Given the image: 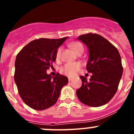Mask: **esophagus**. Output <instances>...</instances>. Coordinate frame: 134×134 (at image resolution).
Segmentation results:
<instances>
[{"mask_svg":"<svg viewBox=\"0 0 134 134\" xmlns=\"http://www.w3.org/2000/svg\"><path fill=\"white\" fill-rule=\"evenodd\" d=\"M72 80V79L71 77H68V81H71V80Z\"/></svg>","mask_w":134,"mask_h":134,"instance_id":"1","label":"esophagus"}]
</instances>
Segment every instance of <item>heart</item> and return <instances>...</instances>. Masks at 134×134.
Listing matches in <instances>:
<instances>
[{
    "mask_svg": "<svg viewBox=\"0 0 134 134\" xmlns=\"http://www.w3.org/2000/svg\"><path fill=\"white\" fill-rule=\"evenodd\" d=\"M70 47L75 54H76L80 49H83L82 45L81 43H79V42H74V43H70ZM61 52L62 48H58L56 52V58L58 59L60 58ZM80 68H81V64L79 62H74V63L66 64L63 67H62L60 70H61L62 72L64 73L66 75L70 76H73L78 72V71L80 69Z\"/></svg>",
    "mask_w": 134,
    "mask_h": 134,
    "instance_id": "b5f03b06",
    "label": "heart"
}]
</instances>
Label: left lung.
<instances>
[{"instance_id": "1", "label": "left lung", "mask_w": 134, "mask_h": 134, "mask_svg": "<svg viewBox=\"0 0 134 134\" xmlns=\"http://www.w3.org/2000/svg\"><path fill=\"white\" fill-rule=\"evenodd\" d=\"M88 49L86 70L89 80L81 76L82 86L76 91L80 102L90 107L107 104L118 91L123 73L121 58L118 49L103 37L87 34L78 37Z\"/></svg>"}]
</instances>
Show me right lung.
Wrapping results in <instances>:
<instances>
[{"label": "right lung", "mask_w": 134, "mask_h": 134, "mask_svg": "<svg viewBox=\"0 0 134 134\" xmlns=\"http://www.w3.org/2000/svg\"><path fill=\"white\" fill-rule=\"evenodd\" d=\"M41 38L31 41L19 52L15 63V79L25 103L35 110H44L56 103L68 78L57 73L47 74L56 60V52L68 39Z\"/></svg>", "instance_id": "1"}]
</instances>
